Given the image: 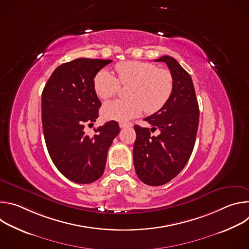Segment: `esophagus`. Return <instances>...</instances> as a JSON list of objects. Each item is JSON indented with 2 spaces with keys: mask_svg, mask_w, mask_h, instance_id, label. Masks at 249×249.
I'll return each mask as SVG.
<instances>
[{
  "mask_svg": "<svg viewBox=\"0 0 249 249\" xmlns=\"http://www.w3.org/2000/svg\"><path fill=\"white\" fill-rule=\"evenodd\" d=\"M119 126H120V128H128V127H132L133 124L130 122H120Z\"/></svg>",
  "mask_w": 249,
  "mask_h": 249,
  "instance_id": "34e87169",
  "label": "esophagus"
}]
</instances>
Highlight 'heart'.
<instances>
[{"mask_svg": "<svg viewBox=\"0 0 249 249\" xmlns=\"http://www.w3.org/2000/svg\"><path fill=\"white\" fill-rule=\"evenodd\" d=\"M117 77L107 70H101L93 79V89L98 97L109 99L119 90L120 84L129 86L128 99L105 103L101 108L103 118L127 121L144 110L155 113L161 109L171 96L173 78L169 71L142 61L120 62L115 66Z\"/></svg>", "mask_w": 249, "mask_h": 249, "instance_id": "heart-1", "label": "heart"}]
</instances>
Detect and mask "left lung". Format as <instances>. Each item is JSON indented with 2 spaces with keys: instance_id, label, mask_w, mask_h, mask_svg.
<instances>
[{
  "instance_id": "obj_1",
  "label": "left lung",
  "mask_w": 249,
  "mask_h": 249,
  "mask_svg": "<svg viewBox=\"0 0 249 249\" xmlns=\"http://www.w3.org/2000/svg\"><path fill=\"white\" fill-rule=\"evenodd\" d=\"M156 62L167 65L173 90L161 109L144 119L151 129L134 126L137 137L133 149L136 173L151 186L169 182L183 169L192 154L199 124V105L190 75L170 56ZM156 129L160 134L152 136L150 132Z\"/></svg>"
}]
</instances>
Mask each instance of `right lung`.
Instances as JSON below:
<instances>
[{
  "instance_id": "add662e5",
  "label": "right lung",
  "mask_w": 249,
  "mask_h": 249,
  "mask_svg": "<svg viewBox=\"0 0 249 249\" xmlns=\"http://www.w3.org/2000/svg\"><path fill=\"white\" fill-rule=\"evenodd\" d=\"M111 60L79 58L57 67L41 95L42 126L49 156L68 179L80 184L97 180L103 174L106 157L120 128L116 121L93 125L101 102L93 89V79Z\"/></svg>"
}]
</instances>
